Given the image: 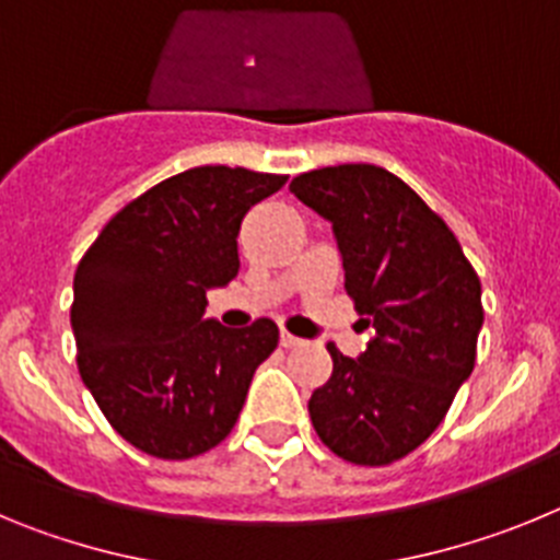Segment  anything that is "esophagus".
<instances>
[{
	"mask_svg": "<svg viewBox=\"0 0 560 560\" xmlns=\"http://www.w3.org/2000/svg\"><path fill=\"white\" fill-rule=\"evenodd\" d=\"M280 345H283L285 350L305 348V339H300V336H294V334H289V330H283V334H280Z\"/></svg>",
	"mask_w": 560,
	"mask_h": 560,
	"instance_id": "esophagus-1",
	"label": "esophagus"
}]
</instances>
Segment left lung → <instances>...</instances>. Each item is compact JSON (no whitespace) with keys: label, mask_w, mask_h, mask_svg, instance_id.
I'll return each instance as SVG.
<instances>
[{"label":"left lung","mask_w":560,"mask_h":560,"mask_svg":"<svg viewBox=\"0 0 560 560\" xmlns=\"http://www.w3.org/2000/svg\"><path fill=\"white\" fill-rule=\"evenodd\" d=\"M289 190L334 224L345 291L375 330L359 359L328 345L334 373L311 395V423L336 457L389 465L443 423L471 375L482 285L446 221L384 167H319Z\"/></svg>","instance_id":"1"}]
</instances>
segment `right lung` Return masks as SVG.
Returning a JSON list of instances; mask_svg holds the SVG:
<instances>
[{
  "label": "right lung",
  "instance_id": "obj_1",
  "mask_svg": "<svg viewBox=\"0 0 560 560\" xmlns=\"http://www.w3.org/2000/svg\"><path fill=\"white\" fill-rule=\"evenodd\" d=\"M285 176L205 165L122 207L75 271L78 370L114 432L160 459H190L232 432L252 375L277 348L271 319L224 328L207 291L237 275L246 212Z\"/></svg>",
  "mask_w": 560,
  "mask_h": 560
}]
</instances>
